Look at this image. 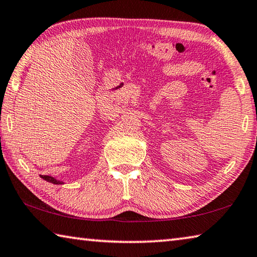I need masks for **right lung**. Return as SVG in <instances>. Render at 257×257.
<instances>
[{
	"label": "right lung",
	"instance_id": "add662e5",
	"mask_svg": "<svg viewBox=\"0 0 257 257\" xmlns=\"http://www.w3.org/2000/svg\"><path fill=\"white\" fill-rule=\"evenodd\" d=\"M41 178H43V179H44V180L49 181V182H51V184H54V185H62V184H64L63 181L55 179V178L50 177V176H41Z\"/></svg>",
	"mask_w": 257,
	"mask_h": 257
}]
</instances>
